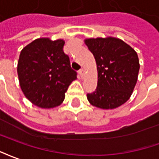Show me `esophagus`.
Returning a JSON list of instances; mask_svg holds the SVG:
<instances>
[{
	"instance_id": "1",
	"label": "esophagus",
	"mask_w": 159,
	"mask_h": 159,
	"mask_svg": "<svg viewBox=\"0 0 159 159\" xmlns=\"http://www.w3.org/2000/svg\"><path fill=\"white\" fill-rule=\"evenodd\" d=\"M84 73H85V70H84V68H81L80 70L79 71V74L80 75L81 77H84Z\"/></svg>"
}]
</instances>
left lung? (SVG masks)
<instances>
[{"mask_svg": "<svg viewBox=\"0 0 159 159\" xmlns=\"http://www.w3.org/2000/svg\"><path fill=\"white\" fill-rule=\"evenodd\" d=\"M84 43L95 57L98 76L96 91L87 94L89 102L102 109H113L125 103L138 78L136 52L114 37L90 38Z\"/></svg>", "mask_w": 159, "mask_h": 159, "instance_id": "8db88e82", "label": "left lung"}]
</instances>
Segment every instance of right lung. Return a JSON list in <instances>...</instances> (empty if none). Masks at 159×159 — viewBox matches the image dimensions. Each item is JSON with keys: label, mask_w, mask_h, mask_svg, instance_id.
Instances as JSON below:
<instances>
[{"label": "right lung", "mask_w": 159, "mask_h": 159, "mask_svg": "<svg viewBox=\"0 0 159 159\" xmlns=\"http://www.w3.org/2000/svg\"><path fill=\"white\" fill-rule=\"evenodd\" d=\"M63 40L39 38L23 48L18 62L22 91L28 100L41 108L59 106L69 84L76 80Z\"/></svg>", "instance_id": "add662e5"}]
</instances>
